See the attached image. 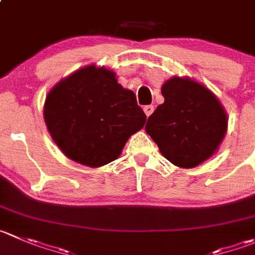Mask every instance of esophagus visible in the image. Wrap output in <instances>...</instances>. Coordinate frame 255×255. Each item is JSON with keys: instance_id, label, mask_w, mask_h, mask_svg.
I'll return each instance as SVG.
<instances>
[{"instance_id": "34e87169", "label": "esophagus", "mask_w": 255, "mask_h": 255, "mask_svg": "<svg viewBox=\"0 0 255 255\" xmlns=\"http://www.w3.org/2000/svg\"><path fill=\"white\" fill-rule=\"evenodd\" d=\"M143 111H144L145 116H147V117H149V116L153 113V111H154V107H153V106H144Z\"/></svg>"}]
</instances>
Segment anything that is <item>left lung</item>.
Masks as SVG:
<instances>
[{
    "label": "left lung",
    "instance_id": "obj_1",
    "mask_svg": "<svg viewBox=\"0 0 255 255\" xmlns=\"http://www.w3.org/2000/svg\"><path fill=\"white\" fill-rule=\"evenodd\" d=\"M164 103L149 116L145 132L173 164L193 168L211 158L227 132L226 111L216 96L189 78L162 86Z\"/></svg>",
    "mask_w": 255,
    "mask_h": 255
}]
</instances>
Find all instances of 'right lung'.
Masks as SVG:
<instances>
[{
  "mask_svg": "<svg viewBox=\"0 0 255 255\" xmlns=\"http://www.w3.org/2000/svg\"><path fill=\"white\" fill-rule=\"evenodd\" d=\"M52 139L68 158L88 167L117 159L145 117L135 95L115 72L88 66L54 86L44 103Z\"/></svg>",
  "mask_w": 255,
  "mask_h": 255,
  "instance_id": "obj_1",
  "label": "right lung"
}]
</instances>
